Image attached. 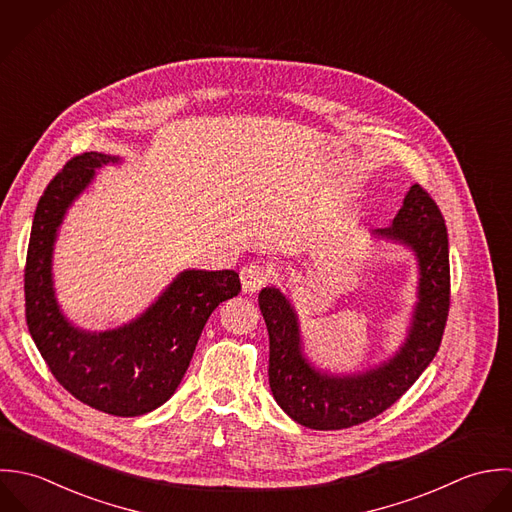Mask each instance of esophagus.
<instances>
[{"instance_id": "obj_1", "label": "esophagus", "mask_w": 512, "mask_h": 512, "mask_svg": "<svg viewBox=\"0 0 512 512\" xmlns=\"http://www.w3.org/2000/svg\"><path fill=\"white\" fill-rule=\"evenodd\" d=\"M239 277H241V285H243L245 293H259L267 285L271 271L261 263H249L241 269Z\"/></svg>"}]
</instances>
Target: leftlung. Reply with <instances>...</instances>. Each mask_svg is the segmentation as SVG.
<instances>
[{
	"instance_id": "obj_1",
	"label": "left lung",
	"mask_w": 512,
	"mask_h": 512,
	"mask_svg": "<svg viewBox=\"0 0 512 512\" xmlns=\"http://www.w3.org/2000/svg\"><path fill=\"white\" fill-rule=\"evenodd\" d=\"M376 235L402 241L419 259V303L404 348L382 368L362 376L330 378L301 354L297 316L279 289H263L259 308L269 330V384L273 398L297 423L346 429L394 406L435 358L451 303L449 241L439 205L419 184L411 186L394 223Z\"/></svg>"
}]
</instances>
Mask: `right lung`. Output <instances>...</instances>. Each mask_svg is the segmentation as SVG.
Masks as SVG:
<instances>
[{
    "label": "right lung",
    "mask_w": 512,
    "mask_h": 512,
    "mask_svg": "<svg viewBox=\"0 0 512 512\" xmlns=\"http://www.w3.org/2000/svg\"><path fill=\"white\" fill-rule=\"evenodd\" d=\"M116 160L99 152L73 156L39 198L23 271L25 320L51 374L71 396L104 413L134 417L170 400L209 314L241 293V281L235 271H186L128 326L99 334L71 326L53 295L55 233L95 168Z\"/></svg>",
    "instance_id": "add662e5"
}]
</instances>
